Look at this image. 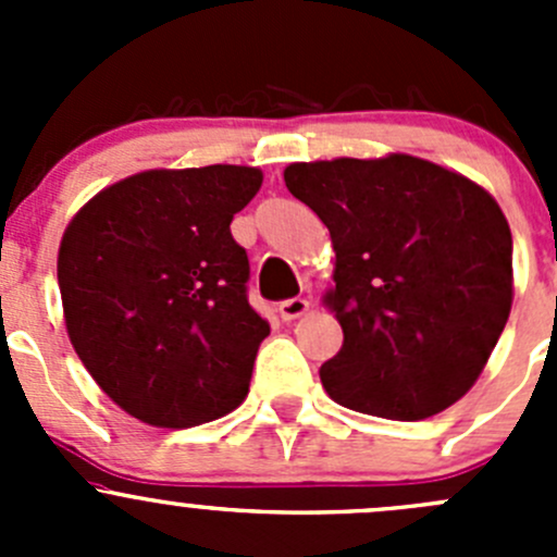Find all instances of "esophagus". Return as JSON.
I'll list each match as a JSON object with an SVG mask.
<instances>
[{
    "label": "esophagus",
    "mask_w": 557,
    "mask_h": 557,
    "mask_svg": "<svg viewBox=\"0 0 557 557\" xmlns=\"http://www.w3.org/2000/svg\"><path fill=\"white\" fill-rule=\"evenodd\" d=\"M307 310H310V299H301V296H294V299L280 301V318L283 320H296L301 318Z\"/></svg>",
    "instance_id": "34e87169"
}]
</instances>
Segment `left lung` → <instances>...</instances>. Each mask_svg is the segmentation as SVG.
I'll list each match as a JSON object with an SVG mask.
<instances>
[{
    "instance_id": "1",
    "label": "left lung",
    "mask_w": 557,
    "mask_h": 557,
    "mask_svg": "<svg viewBox=\"0 0 557 557\" xmlns=\"http://www.w3.org/2000/svg\"><path fill=\"white\" fill-rule=\"evenodd\" d=\"M285 185L336 252L325 305L345 342L320 367L325 393L387 420L458 401L512 310V234L496 199L404 153L290 164Z\"/></svg>"
}]
</instances>
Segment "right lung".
Returning <instances> with one entry per match:
<instances>
[{
  "mask_svg": "<svg viewBox=\"0 0 557 557\" xmlns=\"http://www.w3.org/2000/svg\"><path fill=\"white\" fill-rule=\"evenodd\" d=\"M256 166L132 174L66 226L59 288L83 367L132 418L190 429L247 396L269 323L247 301L250 261L232 221Z\"/></svg>",
  "mask_w": 557,
  "mask_h": 557,
  "instance_id": "right-lung-1",
  "label": "right lung"
}]
</instances>
